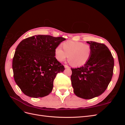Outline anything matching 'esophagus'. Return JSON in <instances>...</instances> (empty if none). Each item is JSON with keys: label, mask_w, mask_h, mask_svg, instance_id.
Here are the masks:
<instances>
[{"label": "esophagus", "mask_w": 125, "mask_h": 125, "mask_svg": "<svg viewBox=\"0 0 125 125\" xmlns=\"http://www.w3.org/2000/svg\"><path fill=\"white\" fill-rule=\"evenodd\" d=\"M64 66H65V68H70V67H69V66H68V65H64Z\"/></svg>", "instance_id": "1"}]
</instances>
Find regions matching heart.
Returning a JSON list of instances; mask_svg holds the SVG:
<instances>
[{
	"instance_id": "b5f03b06",
	"label": "heart",
	"mask_w": 125,
	"mask_h": 125,
	"mask_svg": "<svg viewBox=\"0 0 125 125\" xmlns=\"http://www.w3.org/2000/svg\"><path fill=\"white\" fill-rule=\"evenodd\" d=\"M55 50L56 58L59 62H63L68 55L71 65L74 67H80L88 62L92 55V48L89 45L80 42L67 41Z\"/></svg>"
}]
</instances>
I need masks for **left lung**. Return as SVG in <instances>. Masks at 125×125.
Returning a JSON list of instances; mask_svg holds the SVG:
<instances>
[{
  "instance_id": "8db88e82",
  "label": "left lung",
  "mask_w": 125,
  "mask_h": 125,
  "mask_svg": "<svg viewBox=\"0 0 125 125\" xmlns=\"http://www.w3.org/2000/svg\"><path fill=\"white\" fill-rule=\"evenodd\" d=\"M92 55L85 65L71 68V84L77 96L91 99L104 92L113 74L114 60L108 47L103 43L87 42Z\"/></svg>"
}]
</instances>
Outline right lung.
Returning <instances> with one entry per match:
<instances>
[{"label": "right lung", "mask_w": 125, "mask_h": 125, "mask_svg": "<svg viewBox=\"0 0 125 125\" xmlns=\"http://www.w3.org/2000/svg\"><path fill=\"white\" fill-rule=\"evenodd\" d=\"M66 39L48 35L28 37L19 44L12 60L13 77L25 95H48L56 75L65 67L55 57V50Z\"/></svg>", "instance_id": "right-lung-1"}]
</instances>
